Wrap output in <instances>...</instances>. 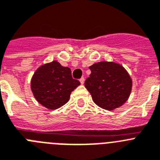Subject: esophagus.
<instances>
[{"label":"esophagus","mask_w":160,"mask_h":160,"mask_svg":"<svg viewBox=\"0 0 160 160\" xmlns=\"http://www.w3.org/2000/svg\"><path fill=\"white\" fill-rule=\"evenodd\" d=\"M80 84H84V77H82V78L80 79Z\"/></svg>","instance_id":"1"}]
</instances>
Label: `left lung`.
Segmentation results:
<instances>
[{"instance_id": "8db88e82", "label": "left lung", "mask_w": 160, "mask_h": 160, "mask_svg": "<svg viewBox=\"0 0 160 160\" xmlns=\"http://www.w3.org/2000/svg\"><path fill=\"white\" fill-rule=\"evenodd\" d=\"M89 68L91 74L84 85L96 105L111 111L126 103L131 92L132 79L124 67L101 61Z\"/></svg>"}]
</instances>
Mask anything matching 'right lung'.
<instances>
[{
	"mask_svg": "<svg viewBox=\"0 0 160 160\" xmlns=\"http://www.w3.org/2000/svg\"><path fill=\"white\" fill-rule=\"evenodd\" d=\"M80 84L79 80L72 77L71 69L57 60L41 65L30 80V88L36 101L51 110L65 105L72 92Z\"/></svg>",
	"mask_w": 160,
	"mask_h": 160,
	"instance_id": "obj_1",
	"label": "right lung"
}]
</instances>
